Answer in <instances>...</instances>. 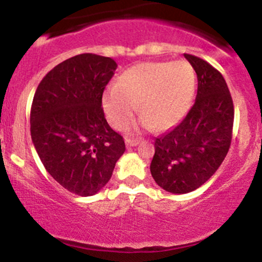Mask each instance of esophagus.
<instances>
[{
	"mask_svg": "<svg viewBox=\"0 0 262 262\" xmlns=\"http://www.w3.org/2000/svg\"><path fill=\"white\" fill-rule=\"evenodd\" d=\"M138 143H139V142L137 141V139L125 138V144H126V147H136Z\"/></svg>",
	"mask_w": 262,
	"mask_h": 262,
	"instance_id": "1",
	"label": "esophagus"
}]
</instances>
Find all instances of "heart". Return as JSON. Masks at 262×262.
<instances>
[{
	"mask_svg": "<svg viewBox=\"0 0 262 262\" xmlns=\"http://www.w3.org/2000/svg\"><path fill=\"white\" fill-rule=\"evenodd\" d=\"M196 75L186 60L139 63L124 71L102 96L110 124L125 128L141 105L142 124L167 129L184 118L191 105Z\"/></svg>",
	"mask_w": 262,
	"mask_h": 262,
	"instance_id": "b5f03b06",
	"label": "heart"
}]
</instances>
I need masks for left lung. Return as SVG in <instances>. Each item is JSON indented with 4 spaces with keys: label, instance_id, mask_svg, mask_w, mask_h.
<instances>
[{
    "label": "left lung",
    "instance_id": "left-lung-1",
    "mask_svg": "<svg viewBox=\"0 0 262 262\" xmlns=\"http://www.w3.org/2000/svg\"><path fill=\"white\" fill-rule=\"evenodd\" d=\"M196 72L198 94L186 116L155 139L150 173L158 186L186 194L215 173L228 153L234 107L222 73L199 57L184 54Z\"/></svg>",
    "mask_w": 262,
    "mask_h": 262
}]
</instances>
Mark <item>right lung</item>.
Returning <instances> with one entry per match:
<instances>
[{"instance_id": "add662e5", "label": "right lung", "mask_w": 262, "mask_h": 262, "mask_svg": "<svg viewBox=\"0 0 262 262\" xmlns=\"http://www.w3.org/2000/svg\"><path fill=\"white\" fill-rule=\"evenodd\" d=\"M116 67L109 57L75 55L49 71L34 95V147L49 175L80 196H91L107 184L125 150L101 107Z\"/></svg>"}]
</instances>
